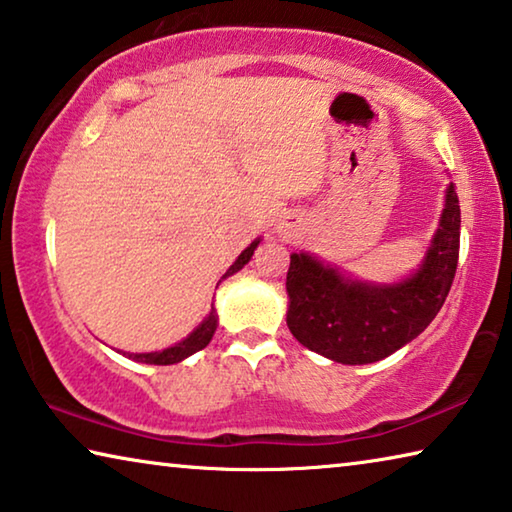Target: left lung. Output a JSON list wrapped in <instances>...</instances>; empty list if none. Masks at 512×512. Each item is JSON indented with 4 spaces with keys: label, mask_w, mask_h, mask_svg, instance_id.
Instances as JSON below:
<instances>
[{
    "label": "left lung",
    "mask_w": 512,
    "mask_h": 512,
    "mask_svg": "<svg viewBox=\"0 0 512 512\" xmlns=\"http://www.w3.org/2000/svg\"><path fill=\"white\" fill-rule=\"evenodd\" d=\"M460 206L445 190L438 229L420 267L392 283L363 281L315 254H290L286 279L290 333L315 354L342 365H367L415 340L445 304L456 276Z\"/></svg>",
    "instance_id": "8db88e82"
}]
</instances>
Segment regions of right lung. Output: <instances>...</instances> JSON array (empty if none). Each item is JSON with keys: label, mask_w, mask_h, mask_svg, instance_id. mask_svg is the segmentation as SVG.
<instances>
[{"label": "right lung", "mask_w": 512, "mask_h": 512, "mask_svg": "<svg viewBox=\"0 0 512 512\" xmlns=\"http://www.w3.org/2000/svg\"><path fill=\"white\" fill-rule=\"evenodd\" d=\"M261 240L263 238H256L245 251H242V254L236 258V263H233L229 270L222 274V279L217 281V286H220L224 279H229L231 274L240 272L242 267H245L251 261V256H254L256 247L261 245ZM215 329H217V311H215V306L211 304V311H208V315L199 322L197 329L192 331L188 338H183L181 342H177V345L161 349V351H147V354H131V351H127V358L136 360V363H147V365H174V363H181V360H186L188 356L197 354L199 349H204L208 342L213 340Z\"/></svg>", "instance_id": "add662e5"}]
</instances>
